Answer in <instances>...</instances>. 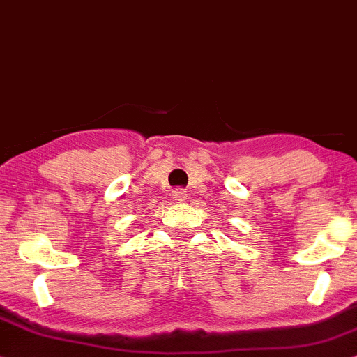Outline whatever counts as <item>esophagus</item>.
I'll return each instance as SVG.
<instances>
[{
  "instance_id": "1",
  "label": "esophagus",
  "mask_w": 357,
  "mask_h": 357,
  "mask_svg": "<svg viewBox=\"0 0 357 357\" xmlns=\"http://www.w3.org/2000/svg\"><path fill=\"white\" fill-rule=\"evenodd\" d=\"M171 196H173V201L183 202V201H186L188 194H186V191H184V189H174V191L171 192Z\"/></svg>"
}]
</instances>
